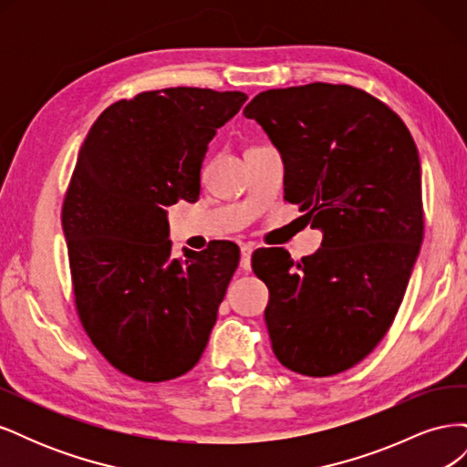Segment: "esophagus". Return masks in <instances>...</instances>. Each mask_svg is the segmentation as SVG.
<instances>
[{
  "label": "esophagus",
  "mask_w": 467,
  "mask_h": 467,
  "mask_svg": "<svg viewBox=\"0 0 467 467\" xmlns=\"http://www.w3.org/2000/svg\"><path fill=\"white\" fill-rule=\"evenodd\" d=\"M251 253H253V245L245 244L242 245V261H239V266L244 268V271H251Z\"/></svg>",
  "instance_id": "1"
}]
</instances>
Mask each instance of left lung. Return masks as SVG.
I'll list each match as a JSON object with an SVG mask.
<instances>
[{
	"instance_id": "1",
	"label": "left lung",
	"mask_w": 467,
	"mask_h": 467,
	"mask_svg": "<svg viewBox=\"0 0 467 467\" xmlns=\"http://www.w3.org/2000/svg\"><path fill=\"white\" fill-rule=\"evenodd\" d=\"M285 158V199L323 230L302 261L259 251L265 321L276 358L314 378L364 360L398 316L419 255L420 161L405 122L345 83L268 89L245 107Z\"/></svg>"
}]
</instances>
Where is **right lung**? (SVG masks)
<instances>
[{
    "mask_svg": "<svg viewBox=\"0 0 467 467\" xmlns=\"http://www.w3.org/2000/svg\"><path fill=\"white\" fill-rule=\"evenodd\" d=\"M245 101L242 91H142L107 107L79 150L62 204L76 312L134 379L179 378L206 348L239 247L173 257L167 206L199 199L208 142Z\"/></svg>",
    "mask_w": 467,
    "mask_h": 467,
    "instance_id": "obj_1",
    "label": "right lung"
}]
</instances>
